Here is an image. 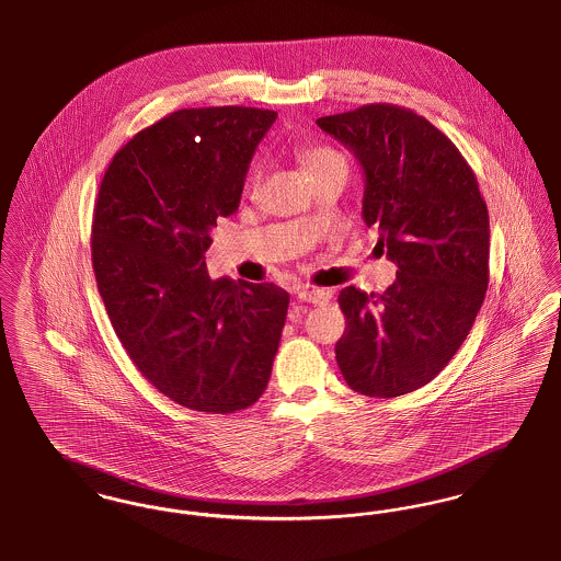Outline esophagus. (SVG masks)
<instances>
[{
  "label": "esophagus",
  "instance_id": "esophagus-1",
  "mask_svg": "<svg viewBox=\"0 0 561 561\" xmlns=\"http://www.w3.org/2000/svg\"><path fill=\"white\" fill-rule=\"evenodd\" d=\"M299 301H310V304H324L329 301L331 294L327 289H314V287H299L297 289Z\"/></svg>",
  "mask_w": 561,
  "mask_h": 561
}]
</instances>
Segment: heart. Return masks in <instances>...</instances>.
Segmentation results:
<instances>
[{"instance_id":"b5f03b06","label":"heart","mask_w":561,"mask_h":561,"mask_svg":"<svg viewBox=\"0 0 561 561\" xmlns=\"http://www.w3.org/2000/svg\"><path fill=\"white\" fill-rule=\"evenodd\" d=\"M304 162H306V169H308L310 178H317V175H321L324 171H331V169H346L344 156L335 149L327 148V146L306 149ZM255 173H260V169Z\"/></svg>"}]
</instances>
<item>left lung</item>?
<instances>
[{
  "label": "left lung",
  "mask_w": 561,
  "mask_h": 561,
  "mask_svg": "<svg viewBox=\"0 0 561 561\" xmlns=\"http://www.w3.org/2000/svg\"><path fill=\"white\" fill-rule=\"evenodd\" d=\"M317 124L358 160L363 219L399 267L383 294L340 291L335 358L356 392L401 397L431 382L471 331L488 291V207L462 153L412 110L374 103Z\"/></svg>",
  "instance_id": "left-lung-1"
}]
</instances>
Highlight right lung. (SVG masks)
<instances>
[{"label":"right lung","mask_w":561,"mask_h":561,"mask_svg":"<svg viewBox=\"0 0 561 561\" xmlns=\"http://www.w3.org/2000/svg\"><path fill=\"white\" fill-rule=\"evenodd\" d=\"M276 116L179 110L135 135L101 181L90 247L99 294L135 367L187 410H247L272 374L289 294L210 280L205 253Z\"/></svg>","instance_id":"1"}]
</instances>
